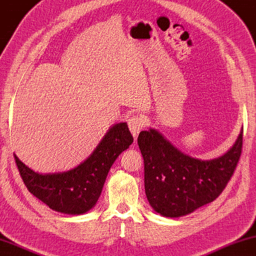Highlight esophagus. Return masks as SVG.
<instances>
[{
    "instance_id": "obj_1",
    "label": "esophagus",
    "mask_w": 256,
    "mask_h": 256,
    "mask_svg": "<svg viewBox=\"0 0 256 256\" xmlns=\"http://www.w3.org/2000/svg\"><path fill=\"white\" fill-rule=\"evenodd\" d=\"M128 122L130 131H131L133 138L136 140V136H138L139 132L142 131V128H144V120L139 116V114H134V116L130 117Z\"/></svg>"
}]
</instances>
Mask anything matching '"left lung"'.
<instances>
[{"instance_id":"obj_1","label":"left lung","mask_w":256,"mask_h":256,"mask_svg":"<svg viewBox=\"0 0 256 256\" xmlns=\"http://www.w3.org/2000/svg\"><path fill=\"white\" fill-rule=\"evenodd\" d=\"M145 164V192L164 217L178 218L211 203L232 178L242 148V130L222 156L200 160L182 153L156 128L138 136Z\"/></svg>"}]
</instances>
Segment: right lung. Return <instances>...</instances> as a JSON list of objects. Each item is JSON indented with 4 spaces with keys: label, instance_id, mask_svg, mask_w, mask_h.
<instances>
[{
    "label": "right lung",
    "instance_id": "add662e5",
    "mask_svg": "<svg viewBox=\"0 0 256 256\" xmlns=\"http://www.w3.org/2000/svg\"><path fill=\"white\" fill-rule=\"evenodd\" d=\"M132 142L128 124L117 123L108 130L94 152L80 164L48 174L32 170L14 156L24 184L32 195L56 212L78 216L95 206L111 166Z\"/></svg>",
    "mask_w": 256,
    "mask_h": 256
}]
</instances>
